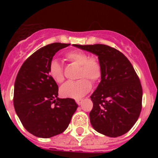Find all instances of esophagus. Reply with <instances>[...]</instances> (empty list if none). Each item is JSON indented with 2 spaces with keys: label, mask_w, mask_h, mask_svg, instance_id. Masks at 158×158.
<instances>
[{
  "label": "esophagus",
  "mask_w": 158,
  "mask_h": 158,
  "mask_svg": "<svg viewBox=\"0 0 158 158\" xmlns=\"http://www.w3.org/2000/svg\"><path fill=\"white\" fill-rule=\"evenodd\" d=\"M76 102H77V104L78 105H81V104H82V100H77Z\"/></svg>",
  "instance_id": "esophagus-1"
}]
</instances>
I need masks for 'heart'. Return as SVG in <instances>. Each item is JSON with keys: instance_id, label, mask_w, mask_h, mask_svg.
Masks as SVG:
<instances>
[{"instance_id": "1", "label": "heart", "mask_w": 158, "mask_h": 158, "mask_svg": "<svg viewBox=\"0 0 158 158\" xmlns=\"http://www.w3.org/2000/svg\"><path fill=\"white\" fill-rule=\"evenodd\" d=\"M67 59L73 63L80 65L77 81H68L60 88V94L65 98L81 99L85 96L92 89V84L86 78L93 82L98 81L101 77L102 67L99 60L95 57L89 58L86 53L81 51H72L65 54ZM49 74L54 81L62 83L64 81L62 66L59 61L52 59L49 63ZM85 77V78H82Z\"/></svg>"}]
</instances>
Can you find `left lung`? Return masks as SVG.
I'll use <instances>...</instances> for the list:
<instances>
[{"mask_svg":"<svg viewBox=\"0 0 158 158\" xmlns=\"http://www.w3.org/2000/svg\"><path fill=\"white\" fill-rule=\"evenodd\" d=\"M98 57L101 80L90 98L89 113L95 131L111 138L126 134L135 125L142 110L140 81L129 60L120 51L103 44L77 45Z\"/></svg>","mask_w":158,"mask_h":158,"instance_id":"8db88e82","label":"left lung"}]
</instances>
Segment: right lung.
I'll list each match as a JSON object with an SVG mask.
<instances>
[{
    "label": "right lung",
    "instance_id": "right-lung-1",
    "mask_svg": "<svg viewBox=\"0 0 158 158\" xmlns=\"http://www.w3.org/2000/svg\"><path fill=\"white\" fill-rule=\"evenodd\" d=\"M70 44L54 43L39 49L20 67L14 85L16 115L29 133L48 139L66 130L78 105L73 99L58 98V85L49 74V63Z\"/></svg>",
    "mask_w": 158,
    "mask_h": 158
}]
</instances>
